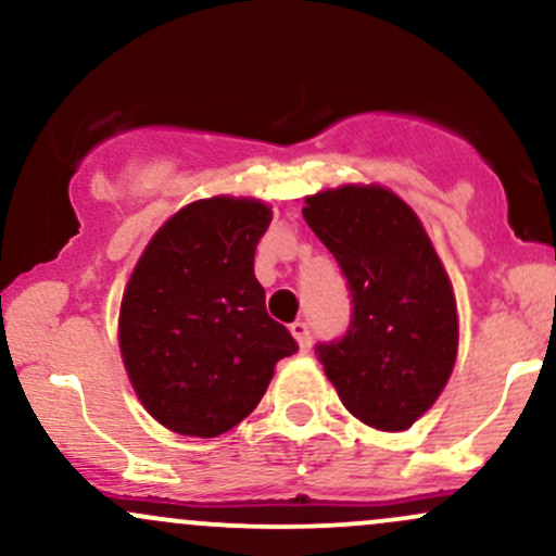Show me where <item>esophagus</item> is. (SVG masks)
<instances>
[{
    "label": "esophagus",
    "instance_id": "esophagus-1",
    "mask_svg": "<svg viewBox=\"0 0 556 556\" xmlns=\"http://www.w3.org/2000/svg\"><path fill=\"white\" fill-rule=\"evenodd\" d=\"M290 332H293V338L298 341V349H301L303 354L312 349V330H308L306 323H293L290 325Z\"/></svg>",
    "mask_w": 556,
    "mask_h": 556
}]
</instances>
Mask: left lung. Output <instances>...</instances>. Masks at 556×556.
<instances>
[{
  "label": "left lung",
  "mask_w": 556,
  "mask_h": 556,
  "mask_svg": "<svg viewBox=\"0 0 556 556\" xmlns=\"http://www.w3.org/2000/svg\"><path fill=\"white\" fill-rule=\"evenodd\" d=\"M303 218L352 290L346 336L317 346L325 376L362 424L410 429L442 394L458 354L453 285L429 233L376 184L306 197Z\"/></svg>",
  "instance_id": "1"
}]
</instances>
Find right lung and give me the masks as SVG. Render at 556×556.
<instances>
[{
  "mask_svg": "<svg viewBox=\"0 0 556 556\" xmlns=\"http://www.w3.org/2000/svg\"><path fill=\"white\" fill-rule=\"evenodd\" d=\"M271 224L258 200L186 204L146 244L122 295L119 349L146 410L184 437H218L298 352L266 312L255 248Z\"/></svg>",
  "mask_w": 556,
  "mask_h": 556,
  "instance_id": "add662e5",
  "label": "right lung"
}]
</instances>
